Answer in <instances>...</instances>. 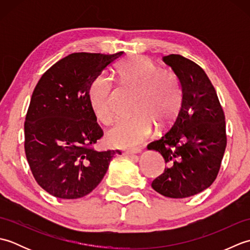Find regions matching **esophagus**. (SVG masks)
Returning <instances> with one entry per match:
<instances>
[{"label": "esophagus", "instance_id": "1", "mask_svg": "<svg viewBox=\"0 0 250 250\" xmlns=\"http://www.w3.org/2000/svg\"><path fill=\"white\" fill-rule=\"evenodd\" d=\"M142 152V149H135V150H128L125 151V155L128 156H135V155H139V153Z\"/></svg>", "mask_w": 250, "mask_h": 250}]
</instances>
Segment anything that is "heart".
Returning <instances> with one entry per match:
<instances>
[{"mask_svg": "<svg viewBox=\"0 0 250 250\" xmlns=\"http://www.w3.org/2000/svg\"><path fill=\"white\" fill-rule=\"evenodd\" d=\"M116 70L125 86L137 91L133 109L136 116L117 125L107 140L117 147L134 148L149 137L153 125L160 130L173 125L183 104V83L174 71L164 70L143 56L121 61ZM88 98L95 118L106 125L115 122L114 84L108 76L102 74L93 79Z\"/></svg>", "mask_w": 250, "mask_h": 250, "instance_id": "obj_1", "label": "heart"}]
</instances>
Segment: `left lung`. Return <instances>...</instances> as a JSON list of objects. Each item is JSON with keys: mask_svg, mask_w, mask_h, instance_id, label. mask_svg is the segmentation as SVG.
I'll use <instances>...</instances> for the list:
<instances>
[{"mask_svg": "<svg viewBox=\"0 0 250 250\" xmlns=\"http://www.w3.org/2000/svg\"><path fill=\"white\" fill-rule=\"evenodd\" d=\"M182 79L184 100L168 131L148 144L167 167L151 187L173 199L198 194L215 182L227 146L225 113L200 65L180 55L162 58Z\"/></svg>", "mask_w": 250, "mask_h": 250, "instance_id": "obj_1", "label": "left lung"}]
</instances>
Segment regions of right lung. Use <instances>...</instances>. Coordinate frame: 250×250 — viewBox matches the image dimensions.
I'll use <instances>...</instances> for the list:
<instances>
[{
  "label": "right lung",
  "mask_w": 250,
  "mask_h": 250,
  "mask_svg": "<svg viewBox=\"0 0 250 250\" xmlns=\"http://www.w3.org/2000/svg\"><path fill=\"white\" fill-rule=\"evenodd\" d=\"M124 56L75 52L48 68L32 93L24 121V151L42 188L78 199L97 187L119 151L94 150L103 130L90 106V84Z\"/></svg>",
  "instance_id": "1"
}]
</instances>
